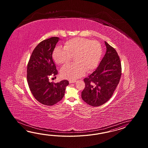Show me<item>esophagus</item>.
<instances>
[{"label": "esophagus", "mask_w": 148, "mask_h": 148, "mask_svg": "<svg viewBox=\"0 0 148 148\" xmlns=\"http://www.w3.org/2000/svg\"><path fill=\"white\" fill-rule=\"evenodd\" d=\"M76 82L75 80H70L69 83L70 84H73V83H75Z\"/></svg>", "instance_id": "esophagus-1"}]
</instances>
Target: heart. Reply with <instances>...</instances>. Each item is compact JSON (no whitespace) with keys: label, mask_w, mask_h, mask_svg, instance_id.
I'll return each mask as SVG.
<instances>
[{"label":"heart","mask_w":148,"mask_h":148,"mask_svg":"<svg viewBox=\"0 0 148 148\" xmlns=\"http://www.w3.org/2000/svg\"><path fill=\"white\" fill-rule=\"evenodd\" d=\"M101 43L85 38H76L66 41L64 49L54 50L53 58L59 64L68 63L73 57V64H66L60 70L63 78L74 80L84 75L86 71L90 72L97 66L102 56Z\"/></svg>","instance_id":"b5f03b06"}]
</instances>
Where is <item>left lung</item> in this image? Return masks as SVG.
<instances>
[{"label":"left lung","instance_id":"obj_1","mask_svg":"<svg viewBox=\"0 0 148 148\" xmlns=\"http://www.w3.org/2000/svg\"><path fill=\"white\" fill-rule=\"evenodd\" d=\"M105 44L106 53L97 68L84 79L85 87L82 92L83 101L94 107L105 104L112 97L122 73L116 51L106 41Z\"/></svg>","mask_w":148,"mask_h":148}]
</instances>
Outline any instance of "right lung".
<instances>
[{
  "label": "right lung",
  "instance_id": "obj_1",
  "mask_svg": "<svg viewBox=\"0 0 148 148\" xmlns=\"http://www.w3.org/2000/svg\"><path fill=\"white\" fill-rule=\"evenodd\" d=\"M60 38H52L41 42L33 51L27 68L29 88L35 98L41 104L52 106L63 97L69 82H49V77L58 74L52 53Z\"/></svg>",
  "mask_w": 148,
  "mask_h": 148
}]
</instances>
